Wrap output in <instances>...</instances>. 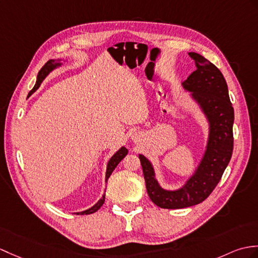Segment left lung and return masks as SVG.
I'll return each instance as SVG.
<instances>
[{
  "mask_svg": "<svg viewBox=\"0 0 258 258\" xmlns=\"http://www.w3.org/2000/svg\"><path fill=\"white\" fill-rule=\"evenodd\" d=\"M189 56L197 69L182 86L192 92L208 116L210 135L199 168L183 188L176 191L161 189L151 163L143 155L139 156L147 194L155 205L163 209H182L205 201L221 180L233 153L234 110L224 77L219 68L199 53L189 52Z\"/></svg>",
  "mask_w": 258,
  "mask_h": 258,
  "instance_id": "obj_1",
  "label": "left lung"
}]
</instances>
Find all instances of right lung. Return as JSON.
I'll return each mask as SVG.
<instances>
[{"mask_svg": "<svg viewBox=\"0 0 258 258\" xmlns=\"http://www.w3.org/2000/svg\"><path fill=\"white\" fill-rule=\"evenodd\" d=\"M59 61H60V60H57V61H55V60H49V61H47V62L43 66V68H41V69L39 70V73H38L37 81H36V85H35V87L32 89V91L28 93V97L35 91V90L38 89V87L40 86V83L43 82V80L45 79L46 76H47L48 74H49L51 70L55 69V68L57 67V66H60V62H59ZM126 155H127V149L125 148V147H122L121 149H119L118 152H116V154L113 155L112 158L109 160V163H107L106 175H105V179H106V180H107V179H109V177L111 176V173L113 172V170L115 169V167L118 165L119 161H121L125 156H126ZM104 200H105V195H103V197H102L101 199L98 201L97 205H94L92 208L88 209V210H86V211L78 212L77 214L83 215V214H91V213H94L95 211H98L99 209L102 207V205H103V203H104Z\"/></svg>", "mask_w": 258, "mask_h": 258, "instance_id": "right-lung-1", "label": "right lung"}]
</instances>
